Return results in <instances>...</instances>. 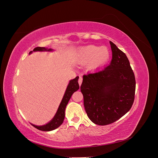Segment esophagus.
<instances>
[{"label": "esophagus", "instance_id": "1", "mask_svg": "<svg viewBox=\"0 0 158 158\" xmlns=\"http://www.w3.org/2000/svg\"><path fill=\"white\" fill-rule=\"evenodd\" d=\"M82 77L80 76L79 79H78V84L80 85H81V84H82Z\"/></svg>", "mask_w": 158, "mask_h": 158}]
</instances>
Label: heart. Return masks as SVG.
Here are the masks:
<instances>
[{"label": "heart", "instance_id": "heart-1", "mask_svg": "<svg viewBox=\"0 0 158 158\" xmlns=\"http://www.w3.org/2000/svg\"><path fill=\"white\" fill-rule=\"evenodd\" d=\"M109 51L107 47H98L95 45H88L80 49L78 54L80 61L85 63L91 60L90 68H97L102 66L108 60Z\"/></svg>", "mask_w": 158, "mask_h": 158}]
</instances>
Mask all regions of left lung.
<instances>
[{
	"label": "left lung",
	"instance_id": "8db88e82",
	"mask_svg": "<svg viewBox=\"0 0 158 158\" xmlns=\"http://www.w3.org/2000/svg\"><path fill=\"white\" fill-rule=\"evenodd\" d=\"M110 64L83 76L80 86L88 117L98 125H107L121 118L135 100L136 80L125 53L112 41Z\"/></svg>",
	"mask_w": 158,
	"mask_h": 158
}]
</instances>
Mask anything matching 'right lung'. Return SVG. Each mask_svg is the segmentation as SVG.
I'll list each match as a JSON object with an SVG mask.
<instances>
[{"label": "right lung", "mask_w": 158, "mask_h": 158, "mask_svg": "<svg viewBox=\"0 0 158 158\" xmlns=\"http://www.w3.org/2000/svg\"><path fill=\"white\" fill-rule=\"evenodd\" d=\"M52 51V49L45 48V47H37L33 51H30L29 54H31L32 53V52H35V51ZM78 78H79L78 76H76L74 79L70 80V82L68 84V86L66 88V89L65 91V93L64 94L63 99H62V101L59 105L58 110H57V111L55 114L54 117L52 118V119L51 121H49L48 123H47L46 125H42V126H37L35 125H33V124H31V125L34 127L35 128H37L38 130H40L42 131H51L52 130H55V129L60 127L62 125V123H63L64 121V117H65V109L66 106H67L72 95L73 94L74 92H76V91L79 89V84L78 82Z\"/></svg>", "instance_id": "1"}]
</instances>
